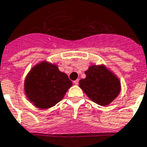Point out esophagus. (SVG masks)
Masks as SVG:
<instances>
[{
    "label": "esophagus",
    "mask_w": 147,
    "mask_h": 147,
    "mask_svg": "<svg viewBox=\"0 0 147 147\" xmlns=\"http://www.w3.org/2000/svg\"><path fill=\"white\" fill-rule=\"evenodd\" d=\"M74 84L78 85L79 84V80H76L74 81Z\"/></svg>",
    "instance_id": "1"
}]
</instances>
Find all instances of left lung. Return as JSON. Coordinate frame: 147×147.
<instances>
[{
  "mask_svg": "<svg viewBox=\"0 0 147 147\" xmlns=\"http://www.w3.org/2000/svg\"><path fill=\"white\" fill-rule=\"evenodd\" d=\"M85 74L86 77L80 80V87L94 103L105 106L119 95V80L105 66L92 65Z\"/></svg>",
  "mask_w": 147,
  "mask_h": 147,
  "instance_id": "obj_1",
  "label": "left lung"
}]
</instances>
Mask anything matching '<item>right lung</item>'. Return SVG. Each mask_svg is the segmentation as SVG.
<instances>
[{"mask_svg":"<svg viewBox=\"0 0 147 147\" xmlns=\"http://www.w3.org/2000/svg\"><path fill=\"white\" fill-rule=\"evenodd\" d=\"M72 86L67 75L56 65L42 61L31 69L25 81V92L29 100L40 109H48L62 100Z\"/></svg>","mask_w":147,"mask_h":147,"instance_id":"obj_1","label":"right lung"}]
</instances>
